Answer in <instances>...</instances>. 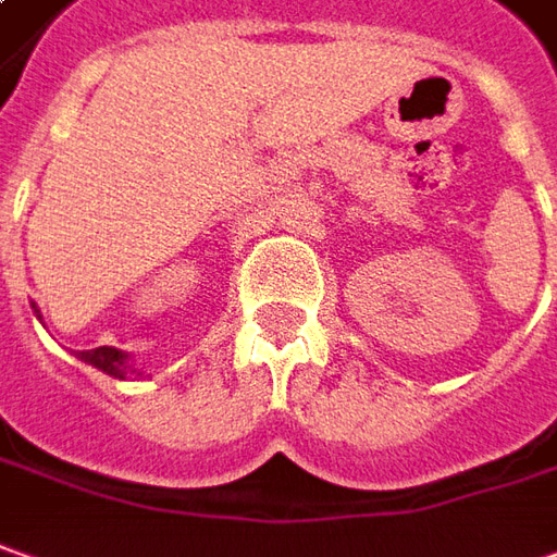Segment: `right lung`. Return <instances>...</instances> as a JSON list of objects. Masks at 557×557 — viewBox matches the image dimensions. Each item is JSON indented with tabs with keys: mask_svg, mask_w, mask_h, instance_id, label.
<instances>
[{
	"mask_svg": "<svg viewBox=\"0 0 557 557\" xmlns=\"http://www.w3.org/2000/svg\"><path fill=\"white\" fill-rule=\"evenodd\" d=\"M36 308V305H33ZM36 317H39V310H36ZM78 359H85L88 366H94V369H100V372L112 374V377H127V374H143L136 372V369H131L127 366V354L124 350H119V347H97V350H82L78 354Z\"/></svg>",
	"mask_w": 557,
	"mask_h": 557,
	"instance_id": "1",
	"label": "right lung"
}]
</instances>
